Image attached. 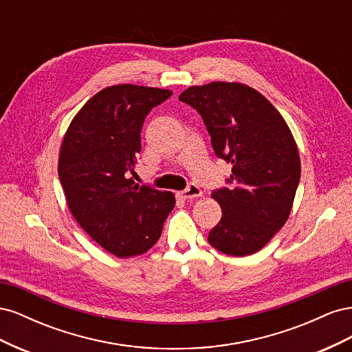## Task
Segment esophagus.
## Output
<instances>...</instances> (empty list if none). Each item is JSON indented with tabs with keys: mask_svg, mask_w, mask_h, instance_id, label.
Listing matches in <instances>:
<instances>
[{
	"mask_svg": "<svg viewBox=\"0 0 352 352\" xmlns=\"http://www.w3.org/2000/svg\"><path fill=\"white\" fill-rule=\"evenodd\" d=\"M201 195H202V190L195 184H190L185 190H182V192H179V197L182 198V199H194V198H198Z\"/></svg>",
	"mask_w": 352,
	"mask_h": 352,
	"instance_id": "esophagus-1",
	"label": "esophagus"
}]
</instances>
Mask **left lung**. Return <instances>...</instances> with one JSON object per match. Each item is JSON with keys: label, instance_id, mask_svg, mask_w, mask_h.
Segmentation results:
<instances>
[{"label": "left lung", "instance_id": "1", "mask_svg": "<svg viewBox=\"0 0 352 352\" xmlns=\"http://www.w3.org/2000/svg\"><path fill=\"white\" fill-rule=\"evenodd\" d=\"M179 100L199 113L216 155L233 166L229 186L211 194L223 214L210 245L233 257L260 251L289 217L300 184L289 127L267 98L242 83L190 87Z\"/></svg>", "mask_w": 352, "mask_h": 352}]
</instances>
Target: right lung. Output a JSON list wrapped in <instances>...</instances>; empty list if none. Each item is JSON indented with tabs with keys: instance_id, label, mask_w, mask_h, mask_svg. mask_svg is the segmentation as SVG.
Instances as JSON below:
<instances>
[{
	"instance_id": "add662e5",
	"label": "right lung",
	"mask_w": 352,
	"mask_h": 352,
	"mask_svg": "<svg viewBox=\"0 0 352 352\" xmlns=\"http://www.w3.org/2000/svg\"><path fill=\"white\" fill-rule=\"evenodd\" d=\"M172 91L116 85L95 94L63 140L58 177L80 228L120 258L146 252L162 235L175 195L129 177L146 114Z\"/></svg>"
}]
</instances>
